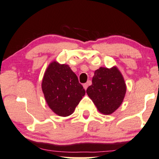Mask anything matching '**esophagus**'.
<instances>
[{
	"instance_id": "1",
	"label": "esophagus",
	"mask_w": 159,
	"mask_h": 159,
	"mask_svg": "<svg viewBox=\"0 0 159 159\" xmlns=\"http://www.w3.org/2000/svg\"><path fill=\"white\" fill-rule=\"evenodd\" d=\"M89 82H87V83H86V84H84V85H83V86H84V89H85V90H86V89H87L88 86H89Z\"/></svg>"
}]
</instances>
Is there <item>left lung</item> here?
I'll return each instance as SVG.
<instances>
[{"label":"left lung","mask_w":159,"mask_h":159,"mask_svg":"<svg viewBox=\"0 0 159 159\" xmlns=\"http://www.w3.org/2000/svg\"><path fill=\"white\" fill-rule=\"evenodd\" d=\"M92 84L86 89L98 111L103 114H111L122 103L126 92L124 78L117 68L100 67L95 70Z\"/></svg>","instance_id":"obj_1"}]
</instances>
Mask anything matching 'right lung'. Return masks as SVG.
Listing matches in <instances>:
<instances>
[{"label":"right lung","mask_w":159,"mask_h":159,"mask_svg":"<svg viewBox=\"0 0 159 159\" xmlns=\"http://www.w3.org/2000/svg\"><path fill=\"white\" fill-rule=\"evenodd\" d=\"M42 89L48 105L61 116L73 114L85 94L83 86L69 66L56 61L50 64L46 70Z\"/></svg>","instance_id":"obj_1"}]
</instances>
